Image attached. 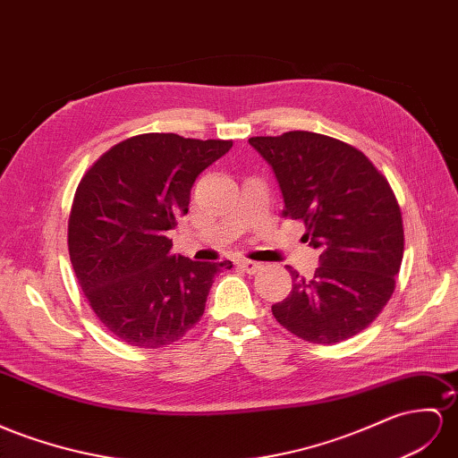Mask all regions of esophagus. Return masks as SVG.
<instances>
[{"label":"esophagus","instance_id":"obj_1","mask_svg":"<svg viewBox=\"0 0 458 458\" xmlns=\"http://www.w3.org/2000/svg\"><path fill=\"white\" fill-rule=\"evenodd\" d=\"M236 265L242 268V271H245V273H250V275H255V273H259L261 271V263H257V261H251V259H238L236 261Z\"/></svg>","mask_w":458,"mask_h":458}]
</instances>
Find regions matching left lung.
<instances>
[{
  "instance_id": "left-lung-1",
  "label": "left lung",
  "mask_w": 458,
  "mask_h": 458,
  "mask_svg": "<svg viewBox=\"0 0 458 458\" xmlns=\"http://www.w3.org/2000/svg\"><path fill=\"white\" fill-rule=\"evenodd\" d=\"M273 168L283 215L303 220V238L319 250L313 276L292 271V290L273 306L286 331L315 344L358 335L393 296L403 263L401 208L389 182L369 158L343 140L288 131L251 137Z\"/></svg>"
}]
</instances>
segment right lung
Here are the masks:
<instances>
[{"label":"right lung","mask_w":458,"mask_h":458,"mask_svg":"<svg viewBox=\"0 0 458 458\" xmlns=\"http://www.w3.org/2000/svg\"><path fill=\"white\" fill-rule=\"evenodd\" d=\"M232 140L147 133L123 140L81 180L69 215V257L92 311L120 341L172 344L201 319L208 290L232 261L172 253L170 230L191 187Z\"/></svg>","instance_id":"right-lung-1"}]
</instances>
